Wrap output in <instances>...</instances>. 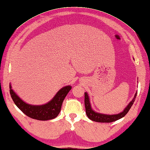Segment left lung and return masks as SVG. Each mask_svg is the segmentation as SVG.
<instances>
[{
  "mask_svg": "<svg viewBox=\"0 0 150 150\" xmlns=\"http://www.w3.org/2000/svg\"><path fill=\"white\" fill-rule=\"evenodd\" d=\"M137 92H136L133 99L129 102V104L127 105V107L124 109V110L122 111V112L118 114H114V115H108V114H103L96 112V111H94L92 110L91 102H90L88 94L87 92H84V105H85L86 115L91 120L100 122H111L119 120V119L123 117L129 112V111L130 110V108H131V106L132 105L133 103L135 101V98L136 97H137Z\"/></svg>",
  "mask_w": 150,
  "mask_h": 150,
  "instance_id": "left-lung-1",
  "label": "left lung"
}]
</instances>
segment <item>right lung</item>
I'll list each match as a JSON object with an SVG mask.
<instances>
[{
	"instance_id": "add662e5",
	"label": "right lung",
	"mask_w": 150,
	"mask_h": 150,
	"mask_svg": "<svg viewBox=\"0 0 150 150\" xmlns=\"http://www.w3.org/2000/svg\"><path fill=\"white\" fill-rule=\"evenodd\" d=\"M71 89V86L70 85L64 86L58 91L50 101L45 104L36 105L29 104L23 101L13 91L10 84V93L16 106L27 116L39 121L50 120L59 115L62 103Z\"/></svg>"
}]
</instances>
